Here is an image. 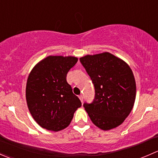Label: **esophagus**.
Listing matches in <instances>:
<instances>
[{"label":"esophagus","mask_w":158,"mask_h":158,"mask_svg":"<svg viewBox=\"0 0 158 158\" xmlns=\"http://www.w3.org/2000/svg\"><path fill=\"white\" fill-rule=\"evenodd\" d=\"M79 99H80V101L82 102V101H83V97H82V95H79Z\"/></svg>","instance_id":"esophagus-1"}]
</instances>
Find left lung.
<instances>
[{"instance_id": "8db88e82", "label": "left lung", "mask_w": 158, "mask_h": 158, "mask_svg": "<svg viewBox=\"0 0 158 158\" xmlns=\"http://www.w3.org/2000/svg\"><path fill=\"white\" fill-rule=\"evenodd\" d=\"M95 90V99L84 104L92 123L109 131L122 125L133 109L136 82L126 62L109 52L81 57Z\"/></svg>"}]
</instances>
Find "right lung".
<instances>
[{"label": "right lung", "mask_w": 158, "mask_h": 158, "mask_svg": "<svg viewBox=\"0 0 158 158\" xmlns=\"http://www.w3.org/2000/svg\"><path fill=\"white\" fill-rule=\"evenodd\" d=\"M76 56H48L30 71L26 85V100L32 117L43 128L60 131L67 128L82 103L66 81Z\"/></svg>", "instance_id": "1"}]
</instances>
